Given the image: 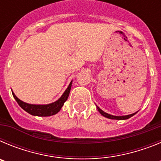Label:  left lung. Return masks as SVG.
<instances>
[{"label": "left lung", "mask_w": 161, "mask_h": 161, "mask_svg": "<svg viewBox=\"0 0 161 161\" xmlns=\"http://www.w3.org/2000/svg\"><path fill=\"white\" fill-rule=\"evenodd\" d=\"M97 108L98 111L100 112L101 114L103 115L104 117H106V118H107V119H116V120H125V119H130V117H132L133 115H135L136 113H137V112H136V113L131 114L124 115V116H114V115L109 114L106 113V112H104L103 110H102V109L98 107V106H97Z\"/></svg>", "instance_id": "obj_1"}]
</instances>
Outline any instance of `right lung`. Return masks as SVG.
Listing matches in <instances>:
<instances>
[{"label": "right lung", "mask_w": 161, "mask_h": 161, "mask_svg": "<svg viewBox=\"0 0 161 161\" xmlns=\"http://www.w3.org/2000/svg\"><path fill=\"white\" fill-rule=\"evenodd\" d=\"M72 81L70 82L68 87L65 90L63 95L59 98L56 102H52L51 104H47V105H33V104H28L25 102H22L16 97V95L14 94V92H12L13 96H14V99L16 100L18 104L19 105L22 109L29 113L30 114L34 115V116H39V117H47V116H52V115L57 114L58 112L60 110L62 106H64V102H66L67 99L68 97V95L70 93L71 87H72Z\"/></svg>", "instance_id": "right-lung-1"}]
</instances>
